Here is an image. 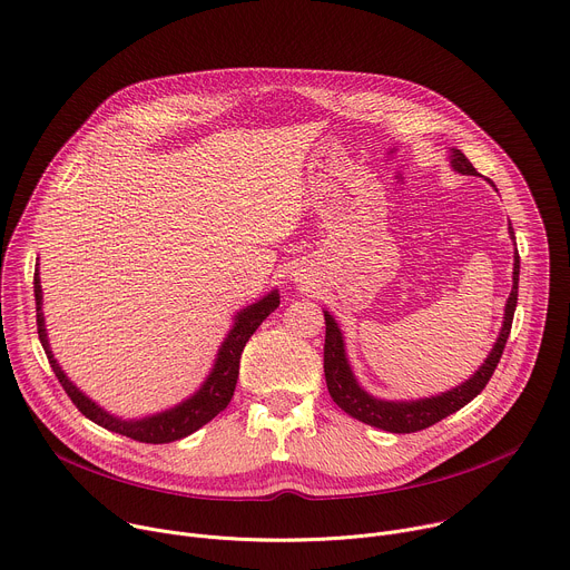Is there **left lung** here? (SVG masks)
<instances>
[{
  "label": "left lung",
  "instance_id": "obj_1",
  "mask_svg": "<svg viewBox=\"0 0 570 570\" xmlns=\"http://www.w3.org/2000/svg\"><path fill=\"white\" fill-rule=\"evenodd\" d=\"M451 167L460 174L466 176H475V167L469 163V158L460 151V149H451ZM491 183V180H489ZM493 185V183H491ZM495 187V185H493ZM510 235L514 239V228L510 224ZM519 269H521V261H519V250L514 253V285H512V294L508 298V305H504V317H502V328L500 335L491 348V353L487 355L484 364L469 377L466 383L458 385L451 392H444L439 396H430V399H419V401H385V399H375L368 392H364L355 375L351 371L348 357H346V348H344V337L342 331L337 326V322L333 320V314L324 309L326 317V344H324V373H326V385L328 392L333 396V401L353 419L381 428L387 432H416V430H425L430 425H434L436 421L446 419L449 414L458 412L460 407H464L466 403H471L489 383V377L493 375L500 355L504 351V344H508L510 331H512V320H514V309H517V301H519Z\"/></svg>",
  "mask_w": 570,
  "mask_h": 570
}]
</instances>
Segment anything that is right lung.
Instances as JSON below:
<instances>
[{
  "label": "right lung",
  "mask_w": 570,
  "mask_h": 570,
  "mask_svg": "<svg viewBox=\"0 0 570 570\" xmlns=\"http://www.w3.org/2000/svg\"><path fill=\"white\" fill-rule=\"evenodd\" d=\"M33 294H36V322H38L40 344L47 353V360L58 377V383L62 385V390H66L70 401L79 407V412L83 416H88L97 425H101L110 432L124 434V436H131L136 441H142V444H169V441H176V439H183L187 434L197 432L202 425L213 421L222 410H226V405L233 399L235 385H237L239 357H242V351H244L248 337L256 333L258 326L281 305V294H278V289H274L267 296H263L258 303H253L235 314V324L228 331L226 340L222 342L215 366H213L210 375L206 377V383L199 387V392H195L183 403L174 405L171 410H165V412H158V414H151L145 419L124 421V419L108 414L104 407H99L95 401H90L58 366V362L49 348V340H47V331H45L42 287H40L38 269L33 276Z\"/></svg>",
  "instance_id": "right-lung-1"
}]
</instances>
